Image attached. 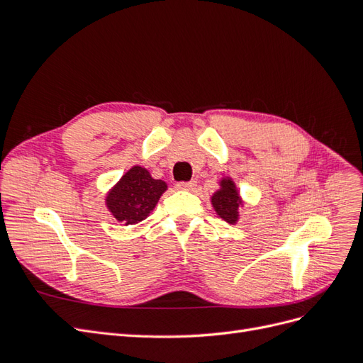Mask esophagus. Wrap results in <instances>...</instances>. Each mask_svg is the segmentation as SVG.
Listing matches in <instances>:
<instances>
[{
  "label": "esophagus",
  "mask_w": 363,
  "mask_h": 363,
  "mask_svg": "<svg viewBox=\"0 0 363 363\" xmlns=\"http://www.w3.org/2000/svg\"><path fill=\"white\" fill-rule=\"evenodd\" d=\"M196 186V182L195 180H191V182H180L177 183V188L182 189V191H194Z\"/></svg>",
  "instance_id": "34e87169"
}]
</instances>
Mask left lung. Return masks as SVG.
I'll list each match as a JSON object with an SVG mask.
<instances>
[{
    "label": "left lung",
    "instance_id": "1",
    "mask_svg": "<svg viewBox=\"0 0 363 363\" xmlns=\"http://www.w3.org/2000/svg\"><path fill=\"white\" fill-rule=\"evenodd\" d=\"M223 188L219 189L212 196V204L215 207L216 213L221 216L224 221L233 224L238 221V213H239V195L235 188V183L232 180H223L221 182Z\"/></svg>",
    "mask_w": 363,
    "mask_h": 363
}]
</instances>
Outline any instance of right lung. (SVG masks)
<instances>
[{
    "label": "right lung",
    "mask_w": 363,
    "mask_h": 363,
    "mask_svg": "<svg viewBox=\"0 0 363 363\" xmlns=\"http://www.w3.org/2000/svg\"><path fill=\"white\" fill-rule=\"evenodd\" d=\"M167 183L155 180L145 168L133 167L107 195V207L119 223L136 224L150 215Z\"/></svg>",
    "instance_id": "add662e5"
}]
</instances>
